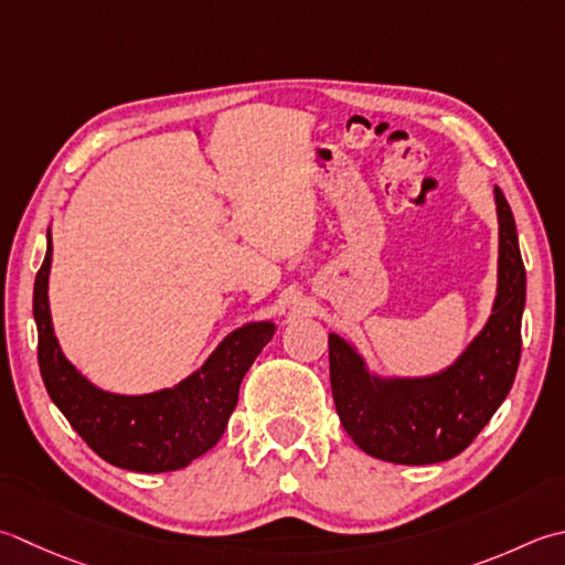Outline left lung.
<instances>
[{
	"mask_svg": "<svg viewBox=\"0 0 565 565\" xmlns=\"http://www.w3.org/2000/svg\"><path fill=\"white\" fill-rule=\"evenodd\" d=\"M500 259L492 316L466 352L430 377H377L330 333V386L340 424L372 458L430 466L466 450L510 394L522 358L526 271L504 193L494 188Z\"/></svg>",
	"mask_w": 565,
	"mask_h": 565,
	"instance_id": "8db88e82",
	"label": "left lung"
}]
</instances>
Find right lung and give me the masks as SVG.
<instances>
[{
  "label": "right lung",
  "instance_id": "right-lung-1",
  "mask_svg": "<svg viewBox=\"0 0 565 565\" xmlns=\"http://www.w3.org/2000/svg\"><path fill=\"white\" fill-rule=\"evenodd\" d=\"M51 230L46 259L33 284L39 367L51 402L87 446L109 466L135 472H171L191 466L225 434L239 384L274 335L271 320L247 323L220 342L191 377L171 390L141 396L113 394L85 380L65 360L49 308Z\"/></svg>",
  "mask_w": 565,
  "mask_h": 565
}]
</instances>
